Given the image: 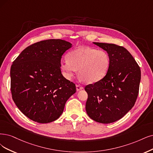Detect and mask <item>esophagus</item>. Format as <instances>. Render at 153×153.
Masks as SVG:
<instances>
[{
    "label": "esophagus",
    "instance_id": "1",
    "mask_svg": "<svg viewBox=\"0 0 153 153\" xmlns=\"http://www.w3.org/2000/svg\"><path fill=\"white\" fill-rule=\"evenodd\" d=\"M82 89H83V87L81 85H80V84H76V90L77 91H80V90Z\"/></svg>",
    "mask_w": 153,
    "mask_h": 153
}]
</instances>
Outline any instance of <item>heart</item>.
Instances as JSON below:
<instances>
[{
    "instance_id": "1",
    "label": "heart",
    "mask_w": 153,
    "mask_h": 153,
    "mask_svg": "<svg viewBox=\"0 0 153 153\" xmlns=\"http://www.w3.org/2000/svg\"><path fill=\"white\" fill-rule=\"evenodd\" d=\"M67 58L60 62V69L64 76L70 79L78 70L79 76L87 83L102 79L108 72L110 64L108 53L88 47L71 51L67 54Z\"/></svg>"
}]
</instances>
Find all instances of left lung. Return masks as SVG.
Masks as SVG:
<instances>
[{
    "label": "left lung",
    "mask_w": 153,
    "mask_h": 153,
    "mask_svg": "<svg viewBox=\"0 0 153 153\" xmlns=\"http://www.w3.org/2000/svg\"><path fill=\"white\" fill-rule=\"evenodd\" d=\"M109 55L108 72L100 81L87 85L86 110L93 120L110 123L132 109L139 94L140 69L128 51L115 44L94 42Z\"/></svg>",
    "instance_id": "obj_1"
}]
</instances>
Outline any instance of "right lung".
Wrapping results in <instances>:
<instances>
[{"mask_svg":"<svg viewBox=\"0 0 153 153\" xmlns=\"http://www.w3.org/2000/svg\"><path fill=\"white\" fill-rule=\"evenodd\" d=\"M72 44L60 39L39 42L26 48L10 67L13 101L30 119L52 122L63 113L67 100L76 91L74 83L62 76L60 60Z\"/></svg>","mask_w":153,"mask_h":153,"instance_id":"obj_1","label":"right lung"}]
</instances>
